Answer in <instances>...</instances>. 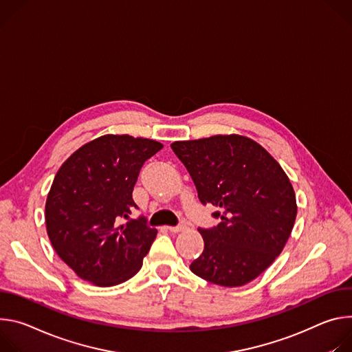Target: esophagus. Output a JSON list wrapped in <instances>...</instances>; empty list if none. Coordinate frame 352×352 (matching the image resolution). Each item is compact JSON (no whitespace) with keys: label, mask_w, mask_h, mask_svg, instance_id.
<instances>
[{"label":"esophagus","mask_w":352,"mask_h":352,"mask_svg":"<svg viewBox=\"0 0 352 352\" xmlns=\"http://www.w3.org/2000/svg\"><path fill=\"white\" fill-rule=\"evenodd\" d=\"M184 229V226L183 225H177V226H168V230L169 232H172V233H177V232H180V230H183Z\"/></svg>","instance_id":"34e87169"}]
</instances>
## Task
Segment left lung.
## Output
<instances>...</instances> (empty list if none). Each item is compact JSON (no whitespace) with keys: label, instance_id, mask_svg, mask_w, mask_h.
Instances as JSON below:
<instances>
[{"label":"left lung","instance_id":"1","mask_svg":"<svg viewBox=\"0 0 352 352\" xmlns=\"http://www.w3.org/2000/svg\"><path fill=\"white\" fill-rule=\"evenodd\" d=\"M173 152L196 184L199 199L219 208L221 222L199 228L204 250L194 274L221 287H242L283 252L296 218L294 187L280 164L256 141L212 135L176 141Z\"/></svg>","mask_w":352,"mask_h":352}]
</instances>
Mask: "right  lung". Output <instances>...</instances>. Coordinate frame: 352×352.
Returning <instances> with one entry per match:
<instances>
[{
	"label": "right lung",
	"mask_w": 352,
	"mask_h": 352,
	"mask_svg": "<svg viewBox=\"0 0 352 352\" xmlns=\"http://www.w3.org/2000/svg\"><path fill=\"white\" fill-rule=\"evenodd\" d=\"M162 144L102 135L76 149L58 169L46 200V228L58 257L96 287L134 277L156 238L144 217L120 223L134 208L133 190L146 160Z\"/></svg>",
	"instance_id": "add662e5"
}]
</instances>
